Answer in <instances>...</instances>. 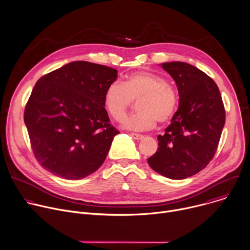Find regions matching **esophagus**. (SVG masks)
<instances>
[{
	"label": "esophagus",
	"mask_w": 250,
	"mask_h": 250,
	"mask_svg": "<svg viewBox=\"0 0 250 250\" xmlns=\"http://www.w3.org/2000/svg\"><path fill=\"white\" fill-rule=\"evenodd\" d=\"M130 136L132 137V138H134V139H136V140H140V139H142L144 138L145 136L142 135V134H138V133H130Z\"/></svg>",
	"instance_id": "obj_1"
}]
</instances>
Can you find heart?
I'll return each instance as SVG.
<instances>
[{
  "instance_id": "1",
  "label": "heart",
  "mask_w": 250,
  "mask_h": 250,
  "mask_svg": "<svg viewBox=\"0 0 250 250\" xmlns=\"http://www.w3.org/2000/svg\"><path fill=\"white\" fill-rule=\"evenodd\" d=\"M137 101V113L123 120L122 125L131 130H147L157 121L166 124L172 120L179 105V96L162 75L140 71L132 73L125 81H114L106 87L104 97V108L116 120L122 119Z\"/></svg>"
}]
</instances>
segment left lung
Listing matches in <instances>:
<instances>
[{
  "label": "left lung",
  "instance_id": "8db88e82",
  "mask_svg": "<svg viewBox=\"0 0 250 250\" xmlns=\"http://www.w3.org/2000/svg\"><path fill=\"white\" fill-rule=\"evenodd\" d=\"M162 68L174 79L179 108L158 135L157 151L149 166L169 179L181 180L203 170L216 153L226 122L220 90L210 77L185 62H165Z\"/></svg>",
  "mask_w": 250,
  "mask_h": 250
}]
</instances>
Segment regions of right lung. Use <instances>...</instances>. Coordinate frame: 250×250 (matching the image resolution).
Here are the masks:
<instances>
[{
    "mask_svg": "<svg viewBox=\"0 0 250 250\" xmlns=\"http://www.w3.org/2000/svg\"><path fill=\"white\" fill-rule=\"evenodd\" d=\"M114 68L88 61L70 62L42 76L24 110L31 148L39 163L67 180H78L104 163L120 131L104 109Z\"/></svg>",
    "mask_w": 250,
    "mask_h": 250,
    "instance_id": "obj_1",
    "label": "right lung"
}]
</instances>
